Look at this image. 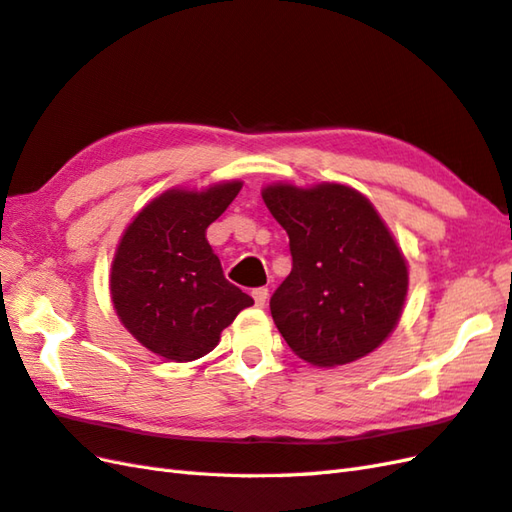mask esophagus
I'll return each mask as SVG.
<instances>
[{"label": "esophagus", "mask_w": 512, "mask_h": 512, "mask_svg": "<svg viewBox=\"0 0 512 512\" xmlns=\"http://www.w3.org/2000/svg\"><path fill=\"white\" fill-rule=\"evenodd\" d=\"M253 298H255V305L257 307H264L266 300H268V287H255V290L251 292Z\"/></svg>", "instance_id": "34e87169"}]
</instances>
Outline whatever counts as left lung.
I'll return each mask as SVG.
<instances>
[{
	"mask_svg": "<svg viewBox=\"0 0 512 512\" xmlns=\"http://www.w3.org/2000/svg\"><path fill=\"white\" fill-rule=\"evenodd\" d=\"M261 196L290 235L292 272L270 298L287 346L318 368L370 355L396 329L409 290L406 259L383 218L342 183H272Z\"/></svg>",
	"mask_w": 512,
	"mask_h": 512,
	"instance_id": "1",
	"label": "left lung"
}]
</instances>
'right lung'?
Here are the masks:
<instances>
[{
	"instance_id": "obj_1",
	"label": "right lung",
	"mask_w": 512,
	"mask_h": 512,
	"mask_svg": "<svg viewBox=\"0 0 512 512\" xmlns=\"http://www.w3.org/2000/svg\"><path fill=\"white\" fill-rule=\"evenodd\" d=\"M242 190L173 188L144 205L116 246L110 294L116 316L138 342L168 361L212 352L220 333L253 298L229 283L205 231Z\"/></svg>"
}]
</instances>
